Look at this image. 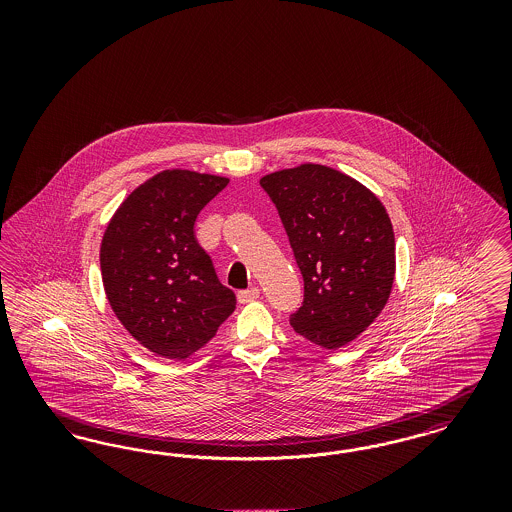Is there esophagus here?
Here are the masks:
<instances>
[{"mask_svg":"<svg viewBox=\"0 0 512 512\" xmlns=\"http://www.w3.org/2000/svg\"><path fill=\"white\" fill-rule=\"evenodd\" d=\"M259 288H249V290H242V292H238V301L240 303H249V301H253V299H257L259 297Z\"/></svg>","mask_w":512,"mask_h":512,"instance_id":"1","label":"esophagus"}]
</instances>
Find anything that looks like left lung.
I'll return each instance as SVG.
<instances>
[{"mask_svg":"<svg viewBox=\"0 0 512 512\" xmlns=\"http://www.w3.org/2000/svg\"><path fill=\"white\" fill-rule=\"evenodd\" d=\"M305 282L293 330L324 349L355 340L388 303L395 238L382 201L355 178L299 165L261 178Z\"/></svg>","mask_w":512,"mask_h":512,"instance_id":"8db88e82","label":"left lung"}]
</instances>
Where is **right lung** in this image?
Listing matches in <instances>:
<instances>
[{"label": "right lung", "mask_w": 512, "mask_h": 512, "mask_svg": "<svg viewBox=\"0 0 512 512\" xmlns=\"http://www.w3.org/2000/svg\"><path fill=\"white\" fill-rule=\"evenodd\" d=\"M226 184L213 174L159 172L122 201L105 228L99 263L109 305L159 357H190L236 309V295L220 284L194 230Z\"/></svg>", "instance_id": "obj_1"}]
</instances>
